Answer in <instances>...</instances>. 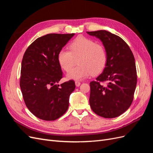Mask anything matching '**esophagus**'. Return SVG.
<instances>
[{"instance_id": "obj_1", "label": "esophagus", "mask_w": 153, "mask_h": 153, "mask_svg": "<svg viewBox=\"0 0 153 153\" xmlns=\"http://www.w3.org/2000/svg\"><path fill=\"white\" fill-rule=\"evenodd\" d=\"M81 84V83L78 81H75V85L76 87H79Z\"/></svg>"}]
</instances>
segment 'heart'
I'll list each match as a JSON object with an SVG mask.
<instances>
[{
    "label": "heart",
    "instance_id": "b5f03b06",
    "mask_svg": "<svg viewBox=\"0 0 153 153\" xmlns=\"http://www.w3.org/2000/svg\"><path fill=\"white\" fill-rule=\"evenodd\" d=\"M69 50L62 49L58 53L59 63L66 71H69L79 59V66L67 74L69 80H84L92 73H100L106 65L107 56L104 47L91 39L78 36L69 44Z\"/></svg>",
    "mask_w": 153,
    "mask_h": 153
}]
</instances>
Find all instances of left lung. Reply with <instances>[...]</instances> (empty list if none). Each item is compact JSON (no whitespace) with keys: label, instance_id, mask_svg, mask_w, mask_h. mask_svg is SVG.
Wrapping results in <instances>:
<instances>
[{"label":"left lung","instance_id":"left-lung-1","mask_svg":"<svg viewBox=\"0 0 153 153\" xmlns=\"http://www.w3.org/2000/svg\"><path fill=\"white\" fill-rule=\"evenodd\" d=\"M87 33L101 40L107 56L102 73L90 83L91 109L105 118L118 117L129 108L133 100L137 80L135 58L119 36L103 30ZM103 81L108 85H101Z\"/></svg>","mask_w":153,"mask_h":153}]
</instances>
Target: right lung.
<instances>
[{
    "label": "right lung",
    "instance_id": "add662e5",
    "mask_svg": "<svg viewBox=\"0 0 153 153\" xmlns=\"http://www.w3.org/2000/svg\"><path fill=\"white\" fill-rule=\"evenodd\" d=\"M75 34H48L38 38L23 57L20 85L25 103L36 117L54 121L65 113L73 80L57 84L62 78L58 53Z\"/></svg>",
    "mask_w": 153,
    "mask_h": 153
}]
</instances>
